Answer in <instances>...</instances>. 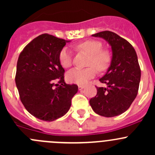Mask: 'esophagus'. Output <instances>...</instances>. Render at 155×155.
Wrapping results in <instances>:
<instances>
[{"label":"esophagus","mask_w":155,"mask_h":155,"mask_svg":"<svg viewBox=\"0 0 155 155\" xmlns=\"http://www.w3.org/2000/svg\"><path fill=\"white\" fill-rule=\"evenodd\" d=\"M78 87H79V90L81 91V90H82V89H83L84 87H85V85H78Z\"/></svg>","instance_id":"1"}]
</instances>
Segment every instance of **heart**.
<instances>
[{
  "label": "heart",
  "instance_id": "heart-1",
  "mask_svg": "<svg viewBox=\"0 0 155 155\" xmlns=\"http://www.w3.org/2000/svg\"><path fill=\"white\" fill-rule=\"evenodd\" d=\"M78 50L86 51L90 54L86 68H74L67 73V79L70 82L85 84L89 79L94 77L97 70L104 72L110 66L112 53L108 48H102L103 43L99 40H88L76 45ZM59 62L64 68H69L73 64V54L68 47H64L59 52Z\"/></svg>",
  "mask_w": 155,
  "mask_h": 155
}]
</instances>
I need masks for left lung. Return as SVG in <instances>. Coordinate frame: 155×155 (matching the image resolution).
<instances>
[{
	"mask_svg": "<svg viewBox=\"0 0 155 155\" xmlns=\"http://www.w3.org/2000/svg\"><path fill=\"white\" fill-rule=\"evenodd\" d=\"M92 36L102 37L110 44L112 59L107 73L100 79L107 87H97L96 96L89 103L98 115L117 116L129 109L138 94L141 70L137 52L127 40L112 31Z\"/></svg>",
	"mask_w": 155,
	"mask_h": 155,
	"instance_id": "obj_1",
	"label": "left lung"
}]
</instances>
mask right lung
<instances>
[{
    "instance_id": "1",
    "label": "right lung",
    "mask_w": 155,
    "mask_h": 155,
    "mask_svg": "<svg viewBox=\"0 0 155 155\" xmlns=\"http://www.w3.org/2000/svg\"><path fill=\"white\" fill-rule=\"evenodd\" d=\"M66 42L41 34L18 56L15 80L20 100L29 113L43 121H52L64 115L78 91L77 85L65 83V71L59 62V52Z\"/></svg>"
}]
</instances>
